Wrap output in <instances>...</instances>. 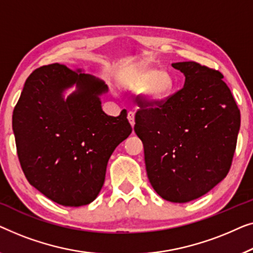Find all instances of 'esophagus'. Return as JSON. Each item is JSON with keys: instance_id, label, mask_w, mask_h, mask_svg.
Masks as SVG:
<instances>
[{"instance_id": "1", "label": "esophagus", "mask_w": 253, "mask_h": 253, "mask_svg": "<svg viewBox=\"0 0 253 253\" xmlns=\"http://www.w3.org/2000/svg\"><path fill=\"white\" fill-rule=\"evenodd\" d=\"M127 118H128V120H129L130 125L134 126L135 125V113L133 111H129L127 115Z\"/></svg>"}]
</instances>
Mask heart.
I'll use <instances>...</instances> for the list:
<instances>
[{
    "instance_id": "obj_1",
    "label": "heart",
    "mask_w": 253,
    "mask_h": 253,
    "mask_svg": "<svg viewBox=\"0 0 253 253\" xmlns=\"http://www.w3.org/2000/svg\"><path fill=\"white\" fill-rule=\"evenodd\" d=\"M126 84L130 89H143L145 101L151 104H158L172 95L175 80L169 71H157L155 67L143 66L133 72L127 79Z\"/></svg>"
}]
</instances>
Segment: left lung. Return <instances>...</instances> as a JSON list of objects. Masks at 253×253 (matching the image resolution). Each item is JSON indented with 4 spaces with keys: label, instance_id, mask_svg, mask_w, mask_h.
<instances>
[{
    "label": "left lung",
    "instance_id": "obj_1",
    "mask_svg": "<svg viewBox=\"0 0 253 253\" xmlns=\"http://www.w3.org/2000/svg\"><path fill=\"white\" fill-rule=\"evenodd\" d=\"M172 66L186 77L183 88L157 106L141 104L134 130L143 142L148 179L156 193L169 202L187 203L228 174L241 115L219 71L196 62Z\"/></svg>",
    "mask_w": 253,
    "mask_h": 253
}]
</instances>
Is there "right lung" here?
Wrapping results in <instances>:
<instances>
[{"label":"right lung","mask_w":253,"mask_h":253,"mask_svg":"<svg viewBox=\"0 0 253 253\" xmlns=\"http://www.w3.org/2000/svg\"><path fill=\"white\" fill-rule=\"evenodd\" d=\"M76 84L66 100L62 91ZM108 86L81 70L50 64L31 73L13 110L12 128L23 172L32 186L64 206L91 203L110 156L131 133L126 110H102Z\"/></svg>","instance_id":"obj_1"}]
</instances>
